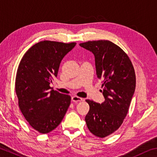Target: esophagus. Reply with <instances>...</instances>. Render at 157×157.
I'll return each mask as SVG.
<instances>
[{"label":"esophagus","instance_id":"obj_1","mask_svg":"<svg viewBox=\"0 0 157 157\" xmlns=\"http://www.w3.org/2000/svg\"><path fill=\"white\" fill-rule=\"evenodd\" d=\"M71 100L73 102H78V101H81L83 100V99L79 98V97L78 96H73L72 97V98H71Z\"/></svg>","mask_w":157,"mask_h":157}]
</instances>
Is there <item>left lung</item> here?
Here are the masks:
<instances>
[{"label":"left lung","mask_w":157,"mask_h":157,"mask_svg":"<svg viewBox=\"0 0 157 157\" xmlns=\"http://www.w3.org/2000/svg\"><path fill=\"white\" fill-rule=\"evenodd\" d=\"M79 46L95 56L105 99L101 104L86 99L90 109L85 121L91 133L104 138L115 132L127 115L136 86L135 69L127 54L109 40L88 41Z\"/></svg>","instance_id":"left-lung-1"}]
</instances>
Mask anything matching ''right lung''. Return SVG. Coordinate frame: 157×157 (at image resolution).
Wrapping results in <instances>:
<instances>
[{
    "mask_svg": "<svg viewBox=\"0 0 157 157\" xmlns=\"http://www.w3.org/2000/svg\"><path fill=\"white\" fill-rule=\"evenodd\" d=\"M76 42H39L28 50L17 70L15 89L18 106L30 126L49 133L61 123L71 104V96L51 89L64 57Z\"/></svg>",
    "mask_w": 157,
    "mask_h": 157,
    "instance_id": "right-lung-1",
    "label": "right lung"
}]
</instances>
